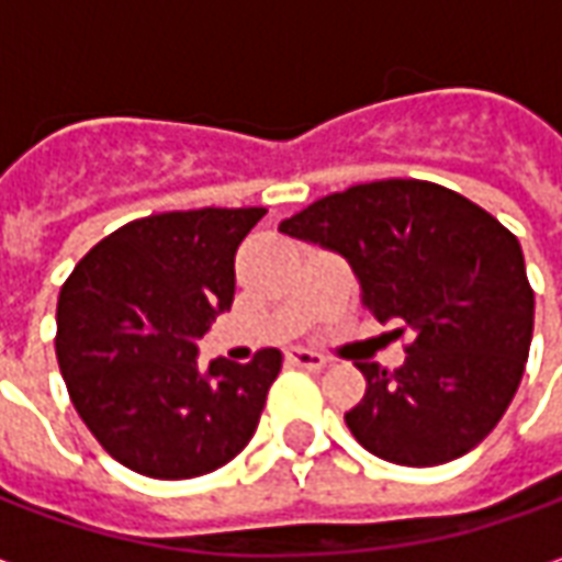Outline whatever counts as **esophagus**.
<instances>
[{"label": "esophagus", "instance_id": "esophagus-1", "mask_svg": "<svg viewBox=\"0 0 562 562\" xmlns=\"http://www.w3.org/2000/svg\"><path fill=\"white\" fill-rule=\"evenodd\" d=\"M289 364L304 367V370H322V367H328V358L318 352H310V349H292L289 352Z\"/></svg>", "mask_w": 562, "mask_h": 562}]
</instances>
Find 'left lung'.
I'll use <instances>...</instances> for the list:
<instances>
[{
    "label": "left lung",
    "mask_w": 562,
    "mask_h": 562,
    "mask_svg": "<svg viewBox=\"0 0 562 562\" xmlns=\"http://www.w3.org/2000/svg\"><path fill=\"white\" fill-rule=\"evenodd\" d=\"M280 232L340 252L361 301L409 330L397 370L361 361L346 413L361 446L401 467L467 454L503 418L532 340V289L515 234L470 198L427 180H376L318 198Z\"/></svg>",
    "instance_id": "obj_1"
}]
</instances>
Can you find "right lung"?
Masks as SVG:
<instances>
[{"mask_svg": "<svg viewBox=\"0 0 562 562\" xmlns=\"http://www.w3.org/2000/svg\"><path fill=\"white\" fill-rule=\"evenodd\" d=\"M265 207L135 220L80 258L56 304V361L102 448L149 479H195L252 439L282 367H198V340L234 301V256Z\"/></svg>", "mask_w": 562, "mask_h": 562, "instance_id": "add662e5", "label": "right lung"}]
</instances>
